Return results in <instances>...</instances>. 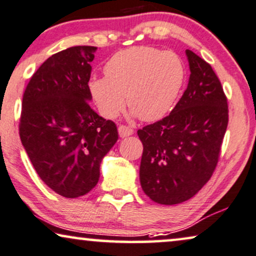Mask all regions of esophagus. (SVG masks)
Returning a JSON list of instances; mask_svg holds the SVG:
<instances>
[{"label": "esophagus", "instance_id": "34e87169", "mask_svg": "<svg viewBox=\"0 0 256 256\" xmlns=\"http://www.w3.org/2000/svg\"><path fill=\"white\" fill-rule=\"evenodd\" d=\"M118 132H119V136H120L122 138H125V137H128V136H132L134 134V128H131L130 126H126V125H120L118 128Z\"/></svg>", "mask_w": 256, "mask_h": 256}]
</instances>
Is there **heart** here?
Here are the masks:
<instances>
[{
  "label": "heart",
  "instance_id": "1",
  "mask_svg": "<svg viewBox=\"0 0 256 256\" xmlns=\"http://www.w3.org/2000/svg\"><path fill=\"white\" fill-rule=\"evenodd\" d=\"M104 72L88 83L100 114L108 119L118 117L128 100L132 114L145 122L159 120L172 110L186 78L178 54L153 46L118 51L105 64Z\"/></svg>",
  "mask_w": 256,
  "mask_h": 256
}]
</instances>
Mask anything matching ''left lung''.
<instances>
[{
	"label": "left lung",
	"mask_w": 256,
	"mask_h": 256,
	"mask_svg": "<svg viewBox=\"0 0 256 256\" xmlns=\"http://www.w3.org/2000/svg\"><path fill=\"white\" fill-rule=\"evenodd\" d=\"M190 80L165 118L138 130L142 188L162 205L196 196L212 176L228 124L227 97L212 66L186 50Z\"/></svg>",
	"instance_id": "8db88e82"
}]
</instances>
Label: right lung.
<instances>
[{
	"mask_svg": "<svg viewBox=\"0 0 256 256\" xmlns=\"http://www.w3.org/2000/svg\"><path fill=\"white\" fill-rule=\"evenodd\" d=\"M96 46H78L49 57L26 85L20 137L44 184L78 198L100 180L102 159L118 139L117 126L91 108L88 83Z\"/></svg>",
	"mask_w": 256,
	"mask_h": 256,
	"instance_id": "1",
	"label": "right lung"
}]
</instances>
